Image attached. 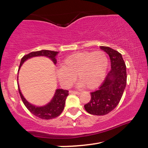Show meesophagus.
Returning a JSON list of instances; mask_svg holds the SVG:
<instances>
[{"label": "esophagus", "mask_w": 148, "mask_h": 148, "mask_svg": "<svg viewBox=\"0 0 148 148\" xmlns=\"http://www.w3.org/2000/svg\"><path fill=\"white\" fill-rule=\"evenodd\" d=\"M69 93H71V94H76V95H80V94H81V92H80L74 91V90H70V91H69Z\"/></svg>", "instance_id": "34e87169"}]
</instances>
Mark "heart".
Returning a JSON list of instances; mask_svg holds the SVG:
<instances>
[{
    "label": "heart",
    "instance_id": "b5f03b06",
    "mask_svg": "<svg viewBox=\"0 0 148 148\" xmlns=\"http://www.w3.org/2000/svg\"><path fill=\"white\" fill-rule=\"evenodd\" d=\"M108 65V58L101 51L76 53L62 61L56 77L62 86L69 87L77 76L81 87L93 90L102 83Z\"/></svg>",
    "mask_w": 148,
    "mask_h": 148
}]
</instances>
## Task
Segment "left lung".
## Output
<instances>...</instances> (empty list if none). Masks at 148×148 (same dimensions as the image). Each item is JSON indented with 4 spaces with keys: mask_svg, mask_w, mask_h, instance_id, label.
Returning a JSON list of instances; mask_svg holds the SVG:
<instances>
[{
    "mask_svg": "<svg viewBox=\"0 0 148 148\" xmlns=\"http://www.w3.org/2000/svg\"><path fill=\"white\" fill-rule=\"evenodd\" d=\"M100 49L109 56L111 69L99 89L90 93V101L84 105L88 113L95 115H106L113 111L120 102L127 84L126 65L121 53L108 47L101 46Z\"/></svg>",
    "mask_w": 148,
    "mask_h": 148,
    "instance_id": "left-lung-1",
    "label": "left lung"
}]
</instances>
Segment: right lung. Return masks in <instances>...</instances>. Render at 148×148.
Masks as SVG:
<instances>
[{
    "label": "right lung",
    "mask_w": 148,
    "mask_h": 148,
    "mask_svg": "<svg viewBox=\"0 0 148 148\" xmlns=\"http://www.w3.org/2000/svg\"><path fill=\"white\" fill-rule=\"evenodd\" d=\"M58 53V51H53L49 50H41L38 51L30 53L24 56L21 58L18 70L21 68V65L25 61L33 57H47L53 61L54 64H56L57 62L56 58V57ZM18 92H19L22 101H23L25 107L28 109V111L35 116L41 119H44V120H50V119L55 118L59 116L63 111L66 99H67V97L69 95L68 90L62 89H57L55 92V94L53 97L52 99L48 103H47L45 106H37L29 103L25 99L24 97L22 95L19 87H18Z\"/></svg>",
    "instance_id": "obj_1"
}]
</instances>
